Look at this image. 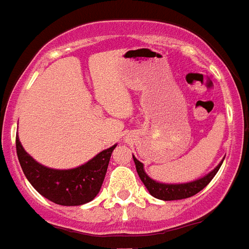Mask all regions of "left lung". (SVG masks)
Instances as JSON below:
<instances>
[{
    "label": "left lung",
    "instance_id": "1",
    "mask_svg": "<svg viewBox=\"0 0 249 249\" xmlns=\"http://www.w3.org/2000/svg\"><path fill=\"white\" fill-rule=\"evenodd\" d=\"M134 162H135V167H137L138 175L141 178L143 184L146 186L148 192L152 196L160 199V200H179V199H186V197L196 195L197 192H200L213 179V177L216 175V172L220 168L221 163H223L221 162L208 175L201 178L199 180H195V182L184 183V184H163V183H158L152 180L151 178L147 177V174L143 170V164L135 157H134Z\"/></svg>",
    "mask_w": 249,
    "mask_h": 249
}]
</instances>
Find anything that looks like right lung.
Wrapping results in <instances>:
<instances>
[{
  "mask_svg": "<svg viewBox=\"0 0 249 249\" xmlns=\"http://www.w3.org/2000/svg\"><path fill=\"white\" fill-rule=\"evenodd\" d=\"M99 152L97 157L72 170H53L42 166L23 150L16 138L17 157L25 177L42 196L61 206H81L91 201L102 187L114 148Z\"/></svg>",
  "mask_w": 249,
  "mask_h": 249,
  "instance_id": "obj_1",
  "label": "right lung"
}]
</instances>
